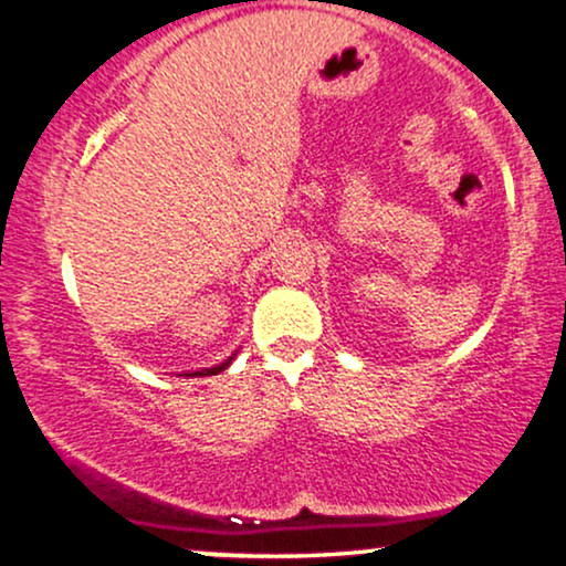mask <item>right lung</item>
<instances>
[{
    "label": "right lung",
    "instance_id": "1",
    "mask_svg": "<svg viewBox=\"0 0 566 566\" xmlns=\"http://www.w3.org/2000/svg\"><path fill=\"white\" fill-rule=\"evenodd\" d=\"M234 356H237V353H231V356H229L227 360H221V364L210 366V369H197V371H187V374H181V377H213V374H221L223 369H227V366L231 364V360H234Z\"/></svg>",
    "mask_w": 566,
    "mask_h": 566
}]
</instances>
